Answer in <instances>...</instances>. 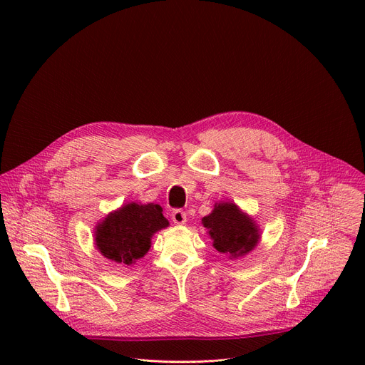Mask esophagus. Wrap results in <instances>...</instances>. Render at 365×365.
Wrapping results in <instances>:
<instances>
[{
  "label": "esophagus",
  "mask_w": 365,
  "mask_h": 365,
  "mask_svg": "<svg viewBox=\"0 0 365 365\" xmlns=\"http://www.w3.org/2000/svg\"><path fill=\"white\" fill-rule=\"evenodd\" d=\"M172 220H173L175 224L182 225V224L186 222V212L182 211V210H175V211L172 212Z\"/></svg>",
  "instance_id": "1"
}]
</instances>
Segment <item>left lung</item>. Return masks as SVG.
Instances as JSON below:
<instances>
[{"label":"left lung","instance_id":"1","mask_svg":"<svg viewBox=\"0 0 365 365\" xmlns=\"http://www.w3.org/2000/svg\"><path fill=\"white\" fill-rule=\"evenodd\" d=\"M202 224L210 230L214 247L234 258L251 251L259 238L255 222L234 203L215 205L212 214L202 218Z\"/></svg>","mask_w":365,"mask_h":365}]
</instances>
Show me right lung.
I'll return each instance as SVG.
<instances>
[{"label":"right lung","mask_w":365,"mask_h":365,"mask_svg":"<svg viewBox=\"0 0 365 365\" xmlns=\"http://www.w3.org/2000/svg\"><path fill=\"white\" fill-rule=\"evenodd\" d=\"M160 205L128 203L110 214L96 228V247L103 257L133 264L150 248L151 235L169 225Z\"/></svg>","instance_id":"1"}]
</instances>
